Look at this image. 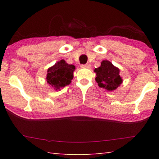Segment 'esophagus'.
<instances>
[{
  "label": "esophagus",
  "mask_w": 159,
  "mask_h": 159,
  "mask_svg": "<svg viewBox=\"0 0 159 159\" xmlns=\"http://www.w3.org/2000/svg\"><path fill=\"white\" fill-rule=\"evenodd\" d=\"M80 67H83V68H90L91 65L89 63H87V64H83V65H81Z\"/></svg>",
  "instance_id": "1"
}]
</instances>
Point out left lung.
Masks as SVG:
<instances>
[{
    "instance_id": "obj_1",
    "label": "left lung",
    "mask_w": 159,
    "mask_h": 159,
    "mask_svg": "<svg viewBox=\"0 0 159 159\" xmlns=\"http://www.w3.org/2000/svg\"><path fill=\"white\" fill-rule=\"evenodd\" d=\"M96 73V80L98 86L108 91L116 89L122 83L120 70L107 60L101 62V66L94 70Z\"/></svg>"
}]
</instances>
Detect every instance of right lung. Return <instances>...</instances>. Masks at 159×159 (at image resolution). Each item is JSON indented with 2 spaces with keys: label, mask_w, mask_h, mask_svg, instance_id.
Instances as JSON below:
<instances>
[{
  "label": "right lung",
  "mask_w": 159,
  "mask_h": 159,
  "mask_svg": "<svg viewBox=\"0 0 159 159\" xmlns=\"http://www.w3.org/2000/svg\"><path fill=\"white\" fill-rule=\"evenodd\" d=\"M75 66L67 63L65 60H61L47 71L46 81L56 90L68 85L73 79Z\"/></svg>",
  "instance_id": "add662e5"
}]
</instances>
